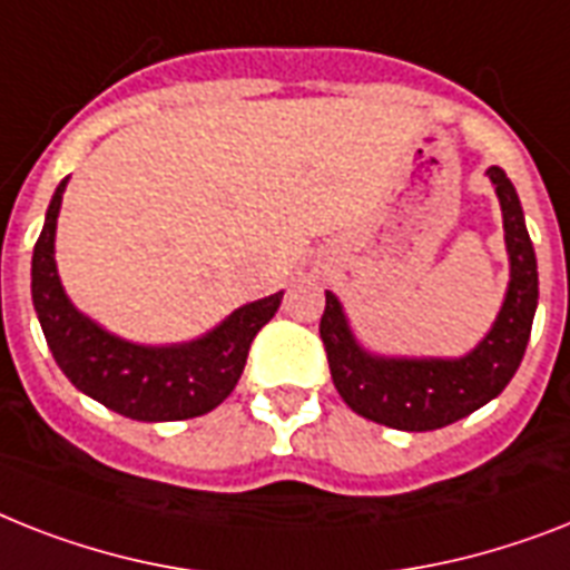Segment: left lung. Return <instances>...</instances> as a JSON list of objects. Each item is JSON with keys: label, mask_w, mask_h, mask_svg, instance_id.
<instances>
[{"label": "left lung", "mask_w": 570, "mask_h": 570, "mask_svg": "<svg viewBox=\"0 0 570 570\" xmlns=\"http://www.w3.org/2000/svg\"><path fill=\"white\" fill-rule=\"evenodd\" d=\"M489 178L501 198L510 252V289L498 322L471 354L460 360L372 357L351 336L336 295L325 293L318 336L325 342L333 386L363 419L410 433L445 428L501 395L518 372L533 331L539 272L512 180L501 166H492Z\"/></svg>", "instance_id": "8db88e82"}]
</instances>
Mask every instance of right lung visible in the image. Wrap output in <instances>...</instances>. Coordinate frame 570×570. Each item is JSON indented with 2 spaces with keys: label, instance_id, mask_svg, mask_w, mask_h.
I'll return each instance as SVG.
<instances>
[{
  "label": "right lung",
  "instance_id": "obj_1",
  "mask_svg": "<svg viewBox=\"0 0 570 570\" xmlns=\"http://www.w3.org/2000/svg\"><path fill=\"white\" fill-rule=\"evenodd\" d=\"M67 178L55 189L31 257V298L55 363L69 383L114 413L137 421L205 415L234 392L254 336L277 313L284 293L245 304L216 331L187 345H134L81 316L55 269V225Z\"/></svg>",
  "mask_w": 570,
  "mask_h": 570
}]
</instances>
